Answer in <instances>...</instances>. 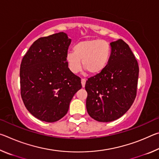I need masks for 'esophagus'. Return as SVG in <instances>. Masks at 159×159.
<instances>
[{
    "mask_svg": "<svg viewBox=\"0 0 159 159\" xmlns=\"http://www.w3.org/2000/svg\"><path fill=\"white\" fill-rule=\"evenodd\" d=\"M85 82H86L85 79H81V84H82V87H83V88L85 87Z\"/></svg>",
    "mask_w": 159,
    "mask_h": 159,
    "instance_id": "1",
    "label": "esophagus"
}]
</instances>
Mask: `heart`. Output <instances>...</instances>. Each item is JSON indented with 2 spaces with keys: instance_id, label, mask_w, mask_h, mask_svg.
<instances>
[{
  "instance_id": "b5f03b06",
  "label": "heart",
  "mask_w": 159,
  "mask_h": 159,
  "mask_svg": "<svg viewBox=\"0 0 159 159\" xmlns=\"http://www.w3.org/2000/svg\"><path fill=\"white\" fill-rule=\"evenodd\" d=\"M74 52L66 54L65 60L67 67L73 74H77L81 69L90 75H98L103 71L108 64L111 54L109 42L100 39L82 41L73 47Z\"/></svg>"
}]
</instances>
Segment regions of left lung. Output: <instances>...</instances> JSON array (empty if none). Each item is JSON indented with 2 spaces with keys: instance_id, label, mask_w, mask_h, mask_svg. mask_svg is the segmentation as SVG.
I'll use <instances>...</instances> for the list:
<instances>
[{
  "instance_id": "left-lung-1",
  "label": "left lung",
  "mask_w": 159,
  "mask_h": 159,
  "mask_svg": "<svg viewBox=\"0 0 159 159\" xmlns=\"http://www.w3.org/2000/svg\"><path fill=\"white\" fill-rule=\"evenodd\" d=\"M111 54L103 71L88 79L86 109L99 122H110L125 114L135 99L139 76L138 61L121 39L111 42Z\"/></svg>"
}]
</instances>
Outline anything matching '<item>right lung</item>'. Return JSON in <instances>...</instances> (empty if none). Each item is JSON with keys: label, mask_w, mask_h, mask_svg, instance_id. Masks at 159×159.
<instances>
[{"label": "right lung", "mask_w": 159, "mask_h": 159, "mask_svg": "<svg viewBox=\"0 0 159 159\" xmlns=\"http://www.w3.org/2000/svg\"><path fill=\"white\" fill-rule=\"evenodd\" d=\"M71 42L64 32L40 38L21 61V98L28 111L42 121L55 122L64 117L75 93L82 88L80 78L66 63Z\"/></svg>", "instance_id": "1"}]
</instances>
